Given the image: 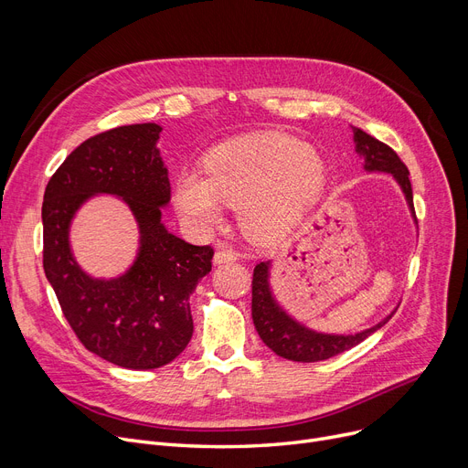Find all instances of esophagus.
I'll return each mask as SVG.
<instances>
[{
  "label": "esophagus",
  "mask_w": 468,
  "mask_h": 468,
  "mask_svg": "<svg viewBox=\"0 0 468 468\" xmlns=\"http://www.w3.org/2000/svg\"><path fill=\"white\" fill-rule=\"evenodd\" d=\"M237 258L239 254L231 247H219L214 254V263H229V261H235Z\"/></svg>",
  "instance_id": "esophagus-1"
}]
</instances>
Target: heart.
Instances as JSON below:
<instances>
[{
  "mask_svg": "<svg viewBox=\"0 0 468 468\" xmlns=\"http://www.w3.org/2000/svg\"><path fill=\"white\" fill-rule=\"evenodd\" d=\"M326 165L313 145L284 134L228 142L205 159V175L182 170L178 210L197 228L221 221V203L240 208L244 228L260 237L284 231L321 193Z\"/></svg>",
  "mask_w": 468,
  "mask_h": 468,
  "instance_id": "1",
  "label": "heart"
}]
</instances>
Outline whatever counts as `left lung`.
<instances>
[{"label":"left lung","instance_id":"obj_1","mask_svg":"<svg viewBox=\"0 0 468 468\" xmlns=\"http://www.w3.org/2000/svg\"><path fill=\"white\" fill-rule=\"evenodd\" d=\"M356 152L364 155L366 170H381L388 172L395 176L406 195L408 205L413 210V191L410 182V170L397 155V152L388 147L387 144L379 142L378 138L366 134L360 129H353ZM388 314L385 321L372 326L370 330H364L355 335H330V334H316L300 323L290 318L273 300L271 288H269V263L261 261L254 267L252 277V318L254 326L263 339L265 346L277 353L282 358L293 362H318L332 358L343 351H349L351 347L358 346L367 335H372L383 324L388 323Z\"/></svg>","mask_w":468,"mask_h":468}]
</instances>
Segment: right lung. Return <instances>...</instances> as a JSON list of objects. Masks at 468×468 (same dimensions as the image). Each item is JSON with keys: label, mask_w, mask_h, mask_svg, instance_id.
Masks as SVG:
<instances>
[{"label": "right lung", "mask_w": 468, "mask_h": 468, "mask_svg": "<svg viewBox=\"0 0 468 468\" xmlns=\"http://www.w3.org/2000/svg\"><path fill=\"white\" fill-rule=\"evenodd\" d=\"M159 133L155 122H142L90 136L57 168L41 207L45 277L68 324L85 349L129 370L161 367L187 347L189 296L214 256L210 244L195 247L161 224L170 182ZM94 192L122 196L141 226L135 265L112 282L85 276L69 252V221Z\"/></svg>", "instance_id": "1"}]
</instances>
